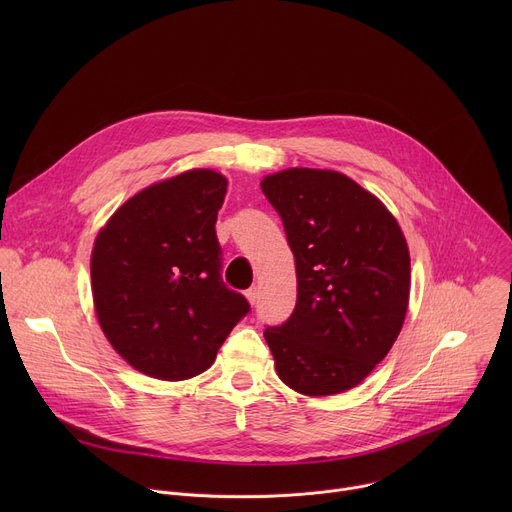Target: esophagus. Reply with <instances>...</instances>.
I'll return each instance as SVG.
<instances>
[{
	"label": "esophagus",
	"instance_id": "esophagus-1",
	"mask_svg": "<svg viewBox=\"0 0 512 512\" xmlns=\"http://www.w3.org/2000/svg\"><path fill=\"white\" fill-rule=\"evenodd\" d=\"M257 296H259V291H257V287H249L247 291H245V298L249 300V304L253 306L255 302H257Z\"/></svg>",
	"mask_w": 512,
	"mask_h": 512
}]
</instances>
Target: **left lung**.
<instances>
[{
	"mask_svg": "<svg viewBox=\"0 0 512 512\" xmlns=\"http://www.w3.org/2000/svg\"><path fill=\"white\" fill-rule=\"evenodd\" d=\"M296 259L298 300L263 336L279 379L324 397L362 383L397 340L411 285L407 241L385 204L334 170L263 178Z\"/></svg>",
	"mask_w": 512,
	"mask_h": 512,
	"instance_id": "left-lung-1",
	"label": "left lung"
}]
</instances>
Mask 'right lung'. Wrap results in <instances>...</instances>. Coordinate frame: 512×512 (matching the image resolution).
Instances as JSON below:
<instances>
[{
  "mask_svg": "<svg viewBox=\"0 0 512 512\" xmlns=\"http://www.w3.org/2000/svg\"><path fill=\"white\" fill-rule=\"evenodd\" d=\"M227 178L188 170L131 196L95 239L91 283L111 346L143 375L204 373L251 310L221 277L216 214Z\"/></svg>",
  "mask_w": 512,
  "mask_h": 512,
  "instance_id": "add662e5",
  "label": "right lung"
}]
</instances>
